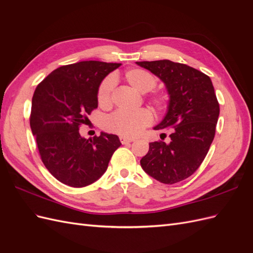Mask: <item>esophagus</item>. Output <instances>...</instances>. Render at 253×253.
<instances>
[{"label": "esophagus", "mask_w": 253, "mask_h": 253, "mask_svg": "<svg viewBox=\"0 0 253 253\" xmlns=\"http://www.w3.org/2000/svg\"><path fill=\"white\" fill-rule=\"evenodd\" d=\"M120 141L122 144H126V143H129L134 141L133 138H127V137H120Z\"/></svg>", "instance_id": "34e87169"}]
</instances>
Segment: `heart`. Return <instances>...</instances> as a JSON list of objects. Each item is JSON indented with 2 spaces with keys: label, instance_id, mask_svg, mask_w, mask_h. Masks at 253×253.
<instances>
[{
  "label": "heart",
  "instance_id": "heart-1",
  "mask_svg": "<svg viewBox=\"0 0 253 253\" xmlns=\"http://www.w3.org/2000/svg\"><path fill=\"white\" fill-rule=\"evenodd\" d=\"M125 78L129 85L140 93H148L156 86V79L154 76L141 68L128 70L125 75ZM114 85L115 80L113 77L105 78L100 83L97 90V100L99 104L102 106L111 104ZM151 101L159 109L165 105V101L162 97H153ZM152 119V114L147 109H140L135 112L117 111L109 118H106L104 126L108 131L120 136L134 137L139 135L143 128L151 124Z\"/></svg>",
  "mask_w": 253,
  "mask_h": 253
}]
</instances>
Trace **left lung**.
Returning <instances> with one entry per match:
<instances>
[{"instance_id": "obj_1", "label": "left lung", "mask_w": 253, "mask_h": 253, "mask_svg": "<svg viewBox=\"0 0 253 253\" xmlns=\"http://www.w3.org/2000/svg\"><path fill=\"white\" fill-rule=\"evenodd\" d=\"M136 64L157 76L169 95L166 116L154 129L172 128L170 143L150 142L140 165L151 177L172 185L202 165L215 135L219 104L211 79L193 67L170 60Z\"/></svg>"}]
</instances>
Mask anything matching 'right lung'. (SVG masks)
<instances>
[{
  "label": "right lung",
  "instance_id": "add662e5",
  "mask_svg": "<svg viewBox=\"0 0 253 253\" xmlns=\"http://www.w3.org/2000/svg\"><path fill=\"white\" fill-rule=\"evenodd\" d=\"M120 63L101 61L60 66L37 86L30 114V128L42 162L64 185L82 188L98 180L121 142L114 134L85 139L79 126L97 109V90Z\"/></svg>",
  "mask_w": 253,
  "mask_h": 253
}]
</instances>
